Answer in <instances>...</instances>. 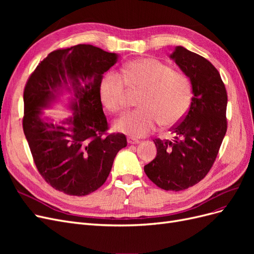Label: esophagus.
Segmentation results:
<instances>
[{"instance_id": "34e87169", "label": "esophagus", "mask_w": 254, "mask_h": 254, "mask_svg": "<svg viewBox=\"0 0 254 254\" xmlns=\"http://www.w3.org/2000/svg\"><path fill=\"white\" fill-rule=\"evenodd\" d=\"M127 143L129 145H134V144H139L140 141L139 140H135V139H132V137H127Z\"/></svg>"}]
</instances>
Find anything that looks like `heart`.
<instances>
[{
	"instance_id": "heart-1",
	"label": "heart",
	"mask_w": 254,
	"mask_h": 254,
	"mask_svg": "<svg viewBox=\"0 0 254 254\" xmlns=\"http://www.w3.org/2000/svg\"><path fill=\"white\" fill-rule=\"evenodd\" d=\"M128 88L142 91L137 99L140 109L124 114L113 127L132 137L148 134L159 123L162 126L176 124L187 113L191 99L188 76L153 58L130 61L124 66V76L107 72L99 82V96L107 108L119 112L127 106Z\"/></svg>"
}]
</instances>
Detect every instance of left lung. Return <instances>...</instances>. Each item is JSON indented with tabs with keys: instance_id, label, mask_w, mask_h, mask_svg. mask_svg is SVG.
<instances>
[{
	"instance_id": "8db88e82",
	"label": "left lung",
	"mask_w": 254,
	"mask_h": 254,
	"mask_svg": "<svg viewBox=\"0 0 254 254\" xmlns=\"http://www.w3.org/2000/svg\"><path fill=\"white\" fill-rule=\"evenodd\" d=\"M170 57L190 78L193 97L186 117L172 129L174 140H153L157 156L144 172L160 189L178 191L195 186L211 170L227 132L228 96L209 60L183 47H176Z\"/></svg>"
}]
</instances>
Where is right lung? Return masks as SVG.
<instances>
[{"label":"right lung","mask_w":254,"mask_h":254,"mask_svg":"<svg viewBox=\"0 0 254 254\" xmlns=\"http://www.w3.org/2000/svg\"><path fill=\"white\" fill-rule=\"evenodd\" d=\"M119 55L91 44L50 53L29 76L23 93V130L38 172L64 194L86 196L108 178L117 153L127 146L125 134H105L108 123L99 96L103 74ZM65 90L72 94L70 117L54 125L42 118Z\"/></svg>","instance_id":"add662e5"}]
</instances>
